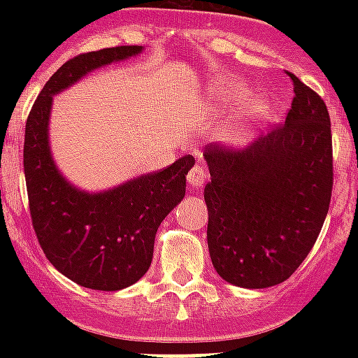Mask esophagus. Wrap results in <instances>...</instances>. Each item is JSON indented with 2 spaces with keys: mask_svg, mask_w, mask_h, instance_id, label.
<instances>
[{
  "mask_svg": "<svg viewBox=\"0 0 358 358\" xmlns=\"http://www.w3.org/2000/svg\"><path fill=\"white\" fill-rule=\"evenodd\" d=\"M206 180H208L206 167H204L202 163H195V165L191 167L189 173H187V182H189V185H193V187H201V185H204Z\"/></svg>",
  "mask_w": 358,
  "mask_h": 358,
  "instance_id": "34e87169",
  "label": "esophagus"
}]
</instances>
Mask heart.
I'll return each instance as SVG.
<instances>
[{"instance_id": "1", "label": "heart", "mask_w": 358, "mask_h": 358, "mask_svg": "<svg viewBox=\"0 0 358 358\" xmlns=\"http://www.w3.org/2000/svg\"><path fill=\"white\" fill-rule=\"evenodd\" d=\"M212 94L219 103H224V106L239 102V100L243 98V91L238 89V85H234V83H227V81L213 85Z\"/></svg>"}]
</instances>
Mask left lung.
<instances>
[{"instance_id":"1","label":"left lung","mask_w":358,"mask_h":358,"mask_svg":"<svg viewBox=\"0 0 358 358\" xmlns=\"http://www.w3.org/2000/svg\"><path fill=\"white\" fill-rule=\"evenodd\" d=\"M286 120L241 152L208 145V249L215 271L241 288L284 282L316 243L333 195V134L325 102L286 72Z\"/></svg>"}]
</instances>
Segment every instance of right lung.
Returning a JSON list of instances; mask_svg holds the SVG:
<instances>
[{
	"label": "right lung",
	"instance_id": "add662e5",
	"mask_svg": "<svg viewBox=\"0 0 358 358\" xmlns=\"http://www.w3.org/2000/svg\"><path fill=\"white\" fill-rule=\"evenodd\" d=\"M141 46L80 53L48 80L33 103L24 139V173L31 223L46 258L80 286L115 292L137 282L150 267L154 238L167 213L185 195L193 156L159 173L143 174L117 189L89 195L66 182L48 146L52 96L87 72L131 57Z\"/></svg>",
	"mask_w": 358,
	"mask_h": 358
}]
</instances>
